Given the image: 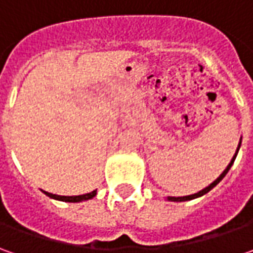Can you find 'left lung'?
Here are the masks:
<instances>
[{
	"label": "left lung",
	"instance_id": "obj_1",
	"mask_svg": "<svg viewBox=\"0 0 253 253\" xmlns=\"http://www.w3.org/2000/svg\"><path fill=\"white\" fill-rule=\"evenodd\" d=\"M241 139H242V138H241ZM241 139H239L238 148H237V151H235V155L232 156V159H231V162H229V163H228V166H227V168H225V170H224V171H222V173L219 174L218 177L214 180V181H212L211 184H209V186H207L206 189L200 190L199 193H194V194H190V196H183V197H168V199H166V200H168V201H176V203H180V201H189V200H194V199H197V197H201V196L207 194L210 190L214 189V187H215V186L218 184L219 181H221V180L225 177V174L228 173V170L231 169V166L234 165V161H235V158H237V155H238L239 148H241Z\"/></svg>",
	"mask_w": 253,
	"mask_h": 253
}]
</instances>
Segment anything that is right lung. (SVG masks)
<instances>
[{"instance_id": "right-lung-1", "label": "right lung", "mask_w": 253, "mask_h": 253, "mask_svg": "<svg viewBox=\"0 0 253 253\" xmlns=\"http://www.w3.org/2000/svg\"><path fill=\"white\" fill-rule=\"evenodd\" d=\"M43 193L47 197L59 200V201H66V203H80V201L91 200L92 197H95L97 190H94L91 193H87V194H82V196H57V194H52V193H47V191H43Z\"/></svg>"}]
</instances>
